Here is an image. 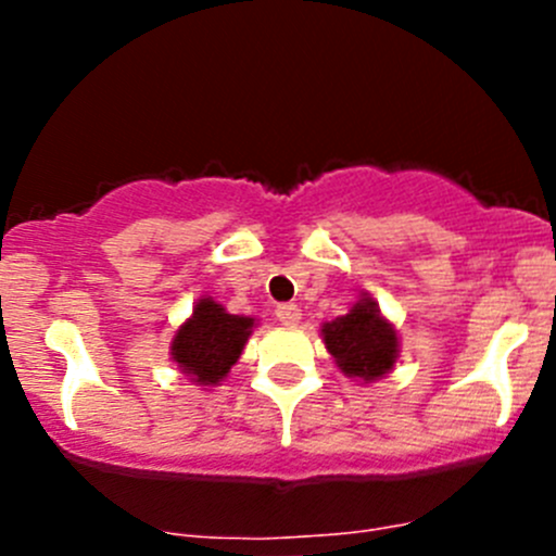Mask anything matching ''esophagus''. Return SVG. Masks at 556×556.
<instances>
[{
	"label": "esophagus",
	"mask_w": 556,
	"mask_h": 556,
	"mask_svg": "<svg viewBox=\"0 0 556 556\" xmlns=\"http://www.w3.org/2000/svg\"><path fill=\"white\" fill-rule=\"evenodd\" d=\"M277 319L282 325H290V328H293V325H299L301 309L295 304H279L277 306Z\"/></svg>",
	"instance_id": "obj_1"
}]
</instances>
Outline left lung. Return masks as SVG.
Masks as SVG:
<instances>
[{
    "label": "left lung",
    "mask_w": 556,
    "mask_h": 556,
    "mask_svg": "<svg viewBox=\"0 0 556 556\" xmlns=\"http://www.w3.org/2000/svg\"><path fill=\"white\" fill-rule=\"evenodd\" d=\"M325 350L350 379L377 382L397 361V333L379 312L377 301L363 295L350 312L323 325Z\"/></svg>",
    "instance_id": "1"
}]
</instances>
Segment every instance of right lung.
<instances>
[{"label": "right lung", "instance_id": "add662e5", "mask_svg": "<svg viewBox=\"0 0 556 556\" xmlns=\"http://www.w3.org/2000/svg\"><path fill=\"white\" fill-rule=\"evenodd\" d=\"M252 317L228 314L217 301L201 299L172 339V361L195 384L215 387L228 377L252 333Z\"/></svg>", "mask_w": 556, "mask_h": 556}]
</instances>
